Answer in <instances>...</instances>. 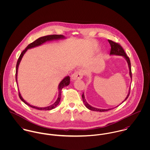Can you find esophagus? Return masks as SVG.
I'll return each mask as SVG.
<instances>
[{
  "label": "esophagus",
  "mask_w": 150,
  "mask_h": 150,
  "mask_svg": "<svg viewBox=\"0 0 150 150\" xmlns=\"http://www.w3.org/2000/svg\"><path fill=\"white\" fill-rule=\"evenodd\" d=\"M83 71L81 70L76 71V72H74L72 75H71V79L73 80H80L83 78Z\"/></svg>",
  "instance_id": "34e87169"
}]
</instances>
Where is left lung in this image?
Instances as JSON below:
<instances>
[{"instance_id": "1", "label": "left lung", "mask_w": 150, "mask_h": 150, "mask_svg": "<svg viewBox=\"0 0 150 150\" xmlns=\"http://www.w3.org/2000/svg\"><path fill=\"white\" fill-rule=\"evenodd\" d=\"M108 43H110V46H111V51H110V55H118V56H122L123 57L125 60L127 61L128 64L129 70V76H130V77L131 79V81H132V71H131V65H130V59L128 57L126 53L125 52L124 49L122 48V47L120 45L118 44V43H115L111 40H108ZM130 87L129 88V92L128 93V95L127 96L126 98L124 99V100L121 103H122L124 101H125L127 98H128L129 95V93H130ZM82 98H83V102L85 105L86 107L87 108H88L89 110H92V111H100V112H103V111H108L110 110H111L112 109V108H107V109H102V108H96V107H92L91 106V105H89L87 102L86 101V98H85V96H84V93H83L82 95ZM120 104V105H121ZM118 105V106H119ZM118 106H116V107H118Z\"/></svg>"}]
</instances>
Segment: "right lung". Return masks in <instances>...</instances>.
<instances>
[{
    "label": "right lung",
    "mask_w": 150,
    "mask_h": 150,
    "mask_svg": "<svg viewBox=\"0 0 150 150\" xmlns=\"http://www.w3.org/2000/svg\"><path fill=\"white\" fill-rule=\"evenodd\" d=\"M66 39V38L64 37V36L60 35H48V36H43V37H41L39 39H38L37 40H36L35 42H33V43H30V44H29L26 48L22 52L18 59L17 63V65H16V82L17 84L18 85V83H17V76H18V67L20 64L22 58L23 57V56L24 55V54H25V52L27 51L29 49H31L38 46H40L41 45L43 44L44 43L47 42H50V41H53V40H61V39ZM70 84V77L69 76H66L63 79V80L60 82V83L58 85V97L57 99V100L51 105L47 106V107H37V106H35L33 105H31L29 103H28V102H26L22 97L21 93L19 92V96L20 98L21 99L22 101L25 103L26 105H27L28 106H30V107L38 109V110H52L54 108L57 107L58 104L60 102L61 100V91L62 89L64 87V86H69Z\"/></svg>",
    "instance_id": "1"
}]
</instances>
